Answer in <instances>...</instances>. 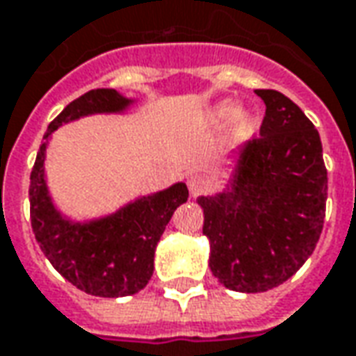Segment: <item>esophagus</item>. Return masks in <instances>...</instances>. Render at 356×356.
I'll return each mask as SVG.
<instances>
[{"mask_svg": "<svg viewBox=\"0 0 356 356\" xmlns=\"http://www.w3.org/2000/svg\"><path fill=\"white\" fill-rule=\"evenodd\" d=\"M188 188H190V194L195 197V195L206 194L207 188H209V182H207L206 176H202V174H192L188 178Z\"/></svg>", "mask_w": 356, "mask_h": 356, "instance_id": "obj_1", "label": "esophagus"}]
</instances>
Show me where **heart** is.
<instances>
[{"mask_svg":"<svg viewBox=\"0 0 356 356\" xmlns=\"http://www.w3.org/2000/svg\"><path fill=\"white\" fill-rule=\"evenodd\" d=\"M213 115H216V119H219V121H221V119H229V117L235 115V107L231 106V104H223V106L217 107ZM249 121H250L249 115H245V113H241V115L237 117L239 127H247V125H249Z\"/></svg>","mask_w":356,"mask_h":356,"instance_id":"1","label":"heart"}]
</instances>
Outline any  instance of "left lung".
<instances>
[{"label":"left lung","instance_id":"1","mask_svg":"<svg viewBox=\"0 0 356 356\" xmlns=\"http://www.w3.org/2000/svg\"><path fill=\"white\" fill-rule=\"evenodd\" d=\"M266 106L261 135L239 154L225 192L202 195L209 268L229 290L266 292L294 276L316 249L327 170L314 123L290 97L254 90Z\"/></svg>","mask_w":356,"mask_h":356}]
</instances>
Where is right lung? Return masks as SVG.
Masks as SVG:
<instances>
[{"instance_id":"add662e5","label":"right lung","mask_w":356,"mask_h":356,"mask_svg":"<svg viewBox=\"0 0 356 356\" xmlns=\"http://www.w3.org/2000/svg\"><path fill=\"white\" fill-rule=\"evenodd\" d=\"M131 99L109 88L90 90L49 125L44 143L31 170V225L40 250L58 273L82 292L99 298L137 294L154 270V249L176 207L188 200L186 184L143 195L111 216L74 223L60 216L50 202L44 180V150L50 133L62 123L92 113H119Z\"/></svg>"}]
</instances>
